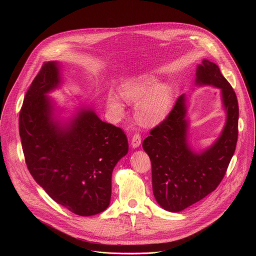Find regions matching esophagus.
Instances as JSON below:
<instances>
[{"label":"esophagus","instance_id":"1","mask_svg":"<svg viewBox=\"0 0 256 256\" xmlns=\"http://www.w3.org/2000/svg\"><path fill=\"white\" fill-rule=\"evenodd\" d=\"M140 142H142V138H140V136L138 134H134L132 136V142H130V144H132V148H138V146L140 144Z\"/></svg>","mask_w":256,"mask_h":256}]
</instances>
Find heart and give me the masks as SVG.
<instances>
[{
	"mask_svg": "<svg viewBox=\"0 0 256 256\" xmlns=\"http://www.w3.org/2000/svg\"><path fill=\"white\" fill-rule=\"evenodd\" d=\"M156 80L151 77H140L124 83L120 87L122 97L136 106V120L142 126H155L168 114L172 103V90L166 84L156 86ZM106 105L114 116H122L124 106L122 99L110 92L107 95Z\"/></svg>",
	"mask_w": 256,
	"mask_h": 256,
	"instance_id": "obj_1",
	"label": "heart"
}]
</instances>
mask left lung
I'll use <instances>...</instances> for the list:
<instances>
[{
    "mask_svg": "<svg viewBox=\"0 0 256 256\" xmlns=\"http://www.w3.org/2000/svg\"><path fill=\"white\" fill-rule=\"evenodd\" d=\"M196 84L221 89L227 120L218 138L206 150L196 153L188 142L186 97L177 98L167 118L150 132L142 149L152 164L153 194L166 210L180 212L214 192L224 178L238 138L237 96L218 66L204 60L196 68Z\"/></svg>",
    "mask_w": 256,
    "mask_h": 256,
    "instance_id": "1",
    "label": "left lung"
}]
</instances>
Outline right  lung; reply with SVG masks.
Masks as SVG:
<instances>
[{"label": "right lung", "mask_w": 256, "mask_h": 256, "mask_svg": "<svg viewBox=\"0 0 256 256\" xmlns=\"http://www.w3.org/2000/svg\"><path fill=\"white\" fill-rule=\"evenodd\" d=\"M60 64L44 62L32 81L19 114V132L27 168L58 204L79 216L106 210L114 166L128 142L120 128L81 108L68 124L54 118L48 93L60 84Z\"/></svg>", "instance_id": "obj_1"}]
</instances>
